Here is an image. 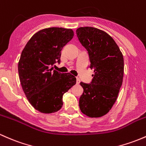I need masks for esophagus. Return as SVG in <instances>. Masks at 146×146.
Returning a JSON list of instances; mask_svg holds the SVG:
<instances>
[{
	"label": "esophagus",
	"instance_id": "esophagus-1",
	"mask_svg": "<svg viewBox=\"0 0 146 146\" xmlns=\"http://www.w3.org/2000/svg\"><path fill=\"white\" fill-rule=\"evenodd\" d=\"M80 83V79L79 78H76V84H79Z\"/></svg>",
	"mask_w": 146,
	"mask_h": 146
}]
</instances>
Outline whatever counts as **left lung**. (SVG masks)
Returning a JSON list of instances; mask_svg holds the SVG:
<instances>
[{
  "label": "left lung",
  "instance_id": "left-lung-1",
  "mask_svg": "<svg viewBox=\"0 0 146 146\" xmlns=\"http://www.w3.org/2000/svg\"><path fill=\"white\" fill-rule=\"evenodd\" d=\"M76 32L88 52L90 68L94 70L91 84L80 83L84 92L79 99V108L88 117L104 116L116 101L123 84V54L113 39L104 31L87 26L79 28Z\"/></svg>",
  "mask_w": 146,
  "mask_h": 146
}]
</instances>
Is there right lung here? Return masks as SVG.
Listing matches in <instances>:
<instances>
[{
	"mask_svg": "<svg viewBox=\"0 0 146 146\" xmlns=\"http://www.w3.org/2000/svg\"><path fill=\"white\" fill-rule=\"evenodd\" d=\"M73 37L72 29H42L31 37L21 52L18 63L21 87L31 104L43 113L60 110L63 95L76 84V77L70 73L50 69L60 62L61 50Z\"/></svg>",
	"mask_w": 146,
	"mask_h": 146,
	"instance_id": "add662e5",
	"label": "right lung"
}]
</instances>
